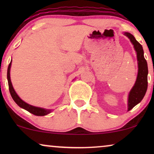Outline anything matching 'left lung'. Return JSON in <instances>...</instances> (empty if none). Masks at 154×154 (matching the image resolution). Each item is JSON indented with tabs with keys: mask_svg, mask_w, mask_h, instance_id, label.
<instances>
[{
	"mask_svg": "<svg viewBox=\"0 0 154 154\" xmlns=\"http://www.w3.org/2000/svg\"><path fill=\"white\" fill-rule=\"evenodd\" d=\"M124 34L128 37L132 45H134V50L137 52V58L138 62V73L135 83L133 88L130 90L128 95V111L131 110L134 106L139 104L146 94L147 87H148V66L146 60L144 57V50L142 46L137 41L131 33L125 32Z\"/></svg>",
	"mask_w": 154,
	"mask_h": 154,
	"instance_id": "left-lung-1",
	"label": "left lung"
}]
</instances>
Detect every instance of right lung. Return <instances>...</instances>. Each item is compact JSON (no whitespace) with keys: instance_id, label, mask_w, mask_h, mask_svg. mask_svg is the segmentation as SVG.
Wrapping results in <instances>:
<instances>
[{"instance_id":"obj_1","label":"right lung","mask_w":154,"mask_h":154,"mask_svg":"<svg viewBox=\"0 0 154 154\" xmlns=\"http://www.w3.org/2000/svg\"><path fill=\"white\" fill-rule=\"evenodd\" d=\"M11 62H10L9 66L8 68V73H7V78H8V85H9V90L11 94L12 99L21 108L25 109V110L28 111L29 112H30L33 115L35 116H45L51 112L52 110L50 109H45L43 108H40V107L33 106L32 105H30L27 104L25 102H24L22 99H20V97L17 95V94L16 93V92L14 91L13 87H12L11 80H10V67H11Z\"/></svg>"}]
</instances>
